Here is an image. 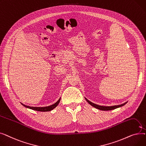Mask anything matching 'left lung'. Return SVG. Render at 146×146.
I'll return each instance as SVG.
<instances>
[{
    "instance_id": "1",
    "label": "left lung",
    "mask_w": 146,
    "mask_h": 146,
    "mask_svg": "<svg viewBox=\"0 0 146 146\" xmlns=\"http://www.w3.org/2000/svg\"><path fill=\"white\" fill-rule=\"evenodd\" d=\"M85 99L86 100V101L92 106H93L95 108L98 109V110H102V111H110V110H115L116 108H119V107L122 106H124L125 104H126L127 102L123 104H121V105H115V106H101V105H96L95 104H94L92 102H91L90 101H89L88 99H87L86 98H85Z\"/></svg>"
}]
</instances>
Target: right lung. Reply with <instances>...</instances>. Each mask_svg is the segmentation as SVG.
Returning <instances> with one entry per match:
<instances>
[{"instance_id": "1", "label": "right lung", "mask_w": 146, "mask_h": 146, "mask_svg": "<svg viewBox=\"0 0 146 146\" xmlns=\"http://www.w3.org/2000/svg\"><path fill=\"white\" fill-rule=\"evenodd\" d=\"M60 101V98L58 99V101H57L55 104H54L53 105H51L50 106H45V107H33V106H27V105H25L22 104H21L22 105H24L25 107H26V108L31 109L33 110H35V111H41V112H46V111H50L52 110L53 109H54L58 105Z\"/></svg>"}]
</instances>
